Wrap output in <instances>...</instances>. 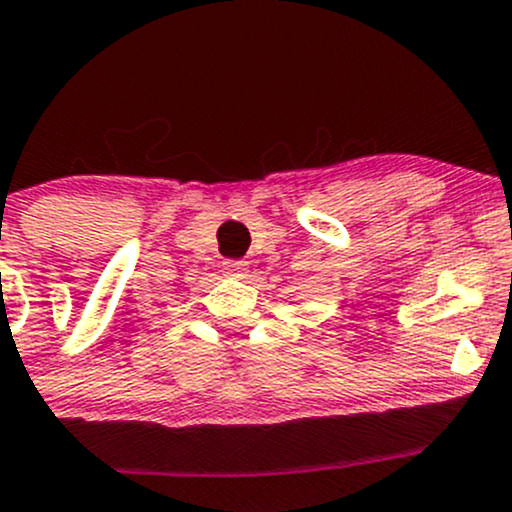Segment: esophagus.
Here are the masks:
<instances>
[{"label":"esophagus","mask_w":512,"mask_h":512,"mask_svg":"<svg viewBox=\"0 0 512 512\" xmlns=\"http://www.w3.org/2000/svg\"><path fill=\"white\" fill-rule=\"evenodd\" d=\"M224 276L246 278L249 276V263L246 261H224Z\"/></svg>","instance_id":"esophagus-1"}]
</instances>
